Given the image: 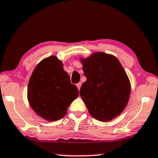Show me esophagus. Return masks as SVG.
<instances>
[{"label":"esophagus","mask_w":158,"mask_h":158,"mask_svg":"<svg viewBox=\"0 0 158 158\" xmlns=\"http://www.w3.org/2000/svg\"><path fill=\"white\" fill-rule=\"evenodd\" d=\"M77 86L78 89H80V88H81V82H79V83H77Z\"/></svg>","instance_id":"esophagus-1"}]
</instances>
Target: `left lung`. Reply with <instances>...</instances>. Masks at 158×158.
Masks as SVG:
<instances>
[{
	"label": "left lung",
	"instance_id": "left-lung-1",
	"mask_svg": "<svg viewBox=\"0 0 158 158\" xmlns=\"http://www.w3.org/2000/svg\"><path fill=\"white\" fill-rule=\"evenodd\" d=\"M84 74L80 95L89 112L100 121H110L119 115L128 102L131 84L125 70L114 56L94 53L82 59Z\"/></svg>",
	"mask_w": 158,
	"mask_h": 158
}]
</instances>
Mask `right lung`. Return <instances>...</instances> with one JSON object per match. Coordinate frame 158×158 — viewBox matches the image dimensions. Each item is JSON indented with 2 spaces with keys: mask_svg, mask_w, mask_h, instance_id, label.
Segmentation results:
<instances>
[{
  "mask_svg": "<svg viewBox=\"0 0 158 158\" xmlns=\"http://www.w3.org/2000/svg\"><path fill=\"white\" fill-rule=\"evenodd\" d=\"M79 96L77 86L72 85L55 56L40 62L28 83L27 99L35 113L48 121L63 118L71 102Z\"/></svg>",
  "mask_w": 158,
  "mask_h": 158,
  "instance_id": "add662e5",
  "label": "right lung"
}]
</instances>
